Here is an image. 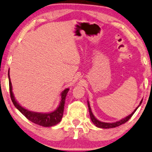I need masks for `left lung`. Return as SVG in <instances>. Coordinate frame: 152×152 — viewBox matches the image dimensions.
Instances as JSON below:
<instances>
[{
    "instance_id": "1",
    "label": "left lung",
    "mask_w": 152,
    "mask_h": 152,
    "mask_svg": "<svg viewBox=\"0 0 152 152\" xmlns=\"http://www.w3.org/2000/svg\"><path fill=\"white\" fill-rule=\"evenodd\" d=\"M142 102V100L140 102V105L137 106L136 108H135V110H134L133 112H132L131 115L127 116V117L124 118V119H121L120 121L114 122V123H105V122H102V121H100L99 120H98L95 117H94L93 113H92L91 110L89 102H88V101H87V103H88V111H89V115H90L91 119V121L94 123V125H95L96 126L98 127V128H101V129H110V128H115V127L119 126L121 125V124L126 123V122L129 121V120L131 118L132 116H133V114L135 113V112L136 111L139 106L141 105Z\"/></svg>"
}]
</instances>
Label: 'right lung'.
<instances>
[{
  "instance_id": "obj_1",
  "label": "right lung",
  "mask_w": 152,
  "mask_h": 152,
  "mask_svg": "<svg viewBox=\"0 0 152 152\" xmlns=\"http://www.w3.org/2000/svg\"><path fill=\"white\" fill-rule=\"evenodd\" d=\"M9 77V86H10V93L11 100L12 101L14 105L16 108L21 112L23 116L28 119L29 121H32L33 123L36 124L37 125L42 126L45 127H50L56 125L59 122L61 121L64 110L65 101H66V97L68 94L69 88H66L61 93V100L59 103L58 107L54 112H50V113H39V112H35L25 109L19 105L17 100H15V96L12 93V86L10 79V75L8 72Z\"/></svg>"
}]
</instances>
